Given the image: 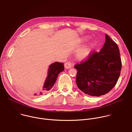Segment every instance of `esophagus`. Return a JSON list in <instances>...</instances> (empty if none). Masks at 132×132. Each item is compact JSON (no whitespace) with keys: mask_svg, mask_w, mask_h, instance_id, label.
<instances>
[{"mask_svg":"<svg viewBox=\"0 0 132 132\" xmlns=\"http://www.w3.org/2000/svg\"><path fill=\"white\" fill-rule=\"evenodd\" d=\"M73 67V64L71 62H67L65 64V67L66 69H69Z\"/></svg>","mask_w":132,"mask_h":132,"instance_id":"1","label":"esophagus"}]
</instances>
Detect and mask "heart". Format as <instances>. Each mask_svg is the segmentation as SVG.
Returning <instances> with one entry per match:
<instances>
[{
  "label": "heart",
  "instance_id": "heart-1",
  "mask_svg": "<svg viewBox=\"0 0 132 132\" xmlns=\"http://www.w3.org/2000/svg\"><path fill=\"white\" fill-rule=\"evenodd\" d=\"M90 49L87 47H84L79 49L77 53V57L80 60L85 59L89 55Z\"/></svg>",
  "mask_w": 132,
  "mask_h": 132
}]
</instances>
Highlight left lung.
<instances>
[{"mask_svg":"<svg viewBox=\"0 0 132 132\" xmlns=\"http://www.w3.org/2000/svg\"><path fill=\"white\" fill-rule=\"evenodd\" d=\"M74 67L78 70L76 83L81 91L92 96L108 93L117 84L122 67L117 43L106 34L100 52L90 53Z\"/></svg>","mask_w":132,"mask_h":132,"instance_id":"1","label":"left lung"}]
</instances>
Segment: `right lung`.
Listing matches in <instances>:
<instances>
[{
  "mask_svg": "<svg viewBox=\"0 0 132 132\" xmlns=\"http://www.w3.org/2000/svg\"><path fill=\"white\" fill-rule=\"evenodd\" d=\"M64 65L63 63L55 62L51 64L49 67L48 72V75L41 91L34 95L36 96H38L48 92L53 86L59 73L64 71Z\"/></svg>",
  "mask_w": 132,
  "mask_h": 132,
  "instance_id": "right-lung-1",
  "label": "right lung"
}]
</instances>
